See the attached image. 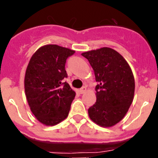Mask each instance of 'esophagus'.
Listing matches in <instances>:
<instances>
[{
    "instance_id": "1",
    "label": "esophagus",
    "mask_w": 158,
    "mask_h": 158,
    "mask_svg": "<svg viewBox=\"0 0 158 158\" xmlns=\"http://www.w3.org/2000/svg\"><path fill=\"white\" fill-rule=\"evenodd\" d=\"M85 92H86V87L83 86L82 88H81L80 89H79V93L80 94H84Z\"/></svg>"
}]
</instances>
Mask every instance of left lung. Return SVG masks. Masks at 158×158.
Listing matches in <instances>:
<instances>
[{
	"label": "left lung",
	"mask_w": 158,
	"mask_h": 158,
	"mask_svg": "<svg viewBox=\"0 0 158 158\" xmlns=\"http://www.w3.org/2000/svg\"><path fill=\"white\" fill-rule=\"evenodd\" d=\"M89 60L98 85L96 102L88 110L91 120L110 128L123 119L135 95V78L128 62L119 52L102 47L82 53Z\"/></svg>",
	"instance_id": "8db88e82"
}]
</instances>
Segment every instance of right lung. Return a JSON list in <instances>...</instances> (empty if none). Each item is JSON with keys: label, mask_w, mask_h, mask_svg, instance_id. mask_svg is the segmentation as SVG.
I'll return each mask as SVG.
<instances>
[{"label": "right lung", "mask_w": 158, "mask_h": 158, "mask_svg": "<svg viewBox=\"0 0 158 158\" xmlns=\"http://www.w3.org/2000/svg\"><path fill=\"white\" fill-rule=\"evenodd\" d=\"M75 50L56 44L40 47L30 58L24 77V89L30 111L40 123L53 126L69 114L76 92L63 79L66 59Z\"/></svg>", "instance_id": "1"}]
</instances>
